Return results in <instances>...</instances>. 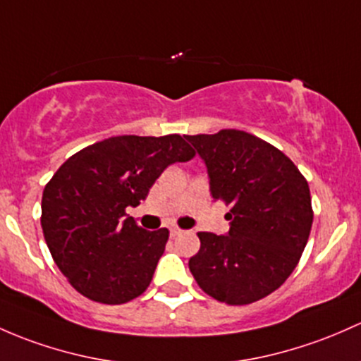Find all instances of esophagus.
<instances>
[{
  "label": "esophagus",
  "instance_id": "obj_1",
  "mask_svg": "<svg viewBox=\"0 0 361 361\" xmlns=\"http://www.w3.org/2000/svg\"><path fill=\"white\" fill-rule=\"evenodd\" d=\"M181 233V230L180 228H176V226H174V228H171L169 230V235L171 237H176V235H180Z\"/></svg>",
  "mask_w": 361,
  "mask_h": 361
}]
</instances>
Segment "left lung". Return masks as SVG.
Wrapping results in <instances>:
<instances>
[{"label": "left lung", "mask_w": 361, "mask_h": 361, "mask_svg": "<svg viewBox=\"0 0 361 361\" xmlns=\"http://www.w3.org/2000/svg\"><path fill=\"white\" fill-rule=\"evenodd\" d=\"M206 164L214 200L230 204L225 235L199 231L193 279L226 305H249L279 289L308 242L313 211L308 181L294 162L238 130L185 136Z\"/></svg>", "instance_id": "1"}]
</instances>
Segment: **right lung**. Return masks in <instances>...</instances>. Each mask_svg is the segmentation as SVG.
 Listing matches in <instances>:
<instances>
[{"label": "right lung", "mask_w": 361, "mask_h": 361, "mask_svg": "<svg viewBox=\"0 0 361 361\" xmlns=\"http://www.w3.org/2000/svg\"><path fill=\"white\" fill-rule=\"evenodd\" d=\"M195 155L180 135L112 136L67 159L44 187L41 226L60 271L91 301L123 305L145 292L168 228H140L126 207L168 166Z\"/></svg>", "instance_id": "obj_1"}]
</instances>
